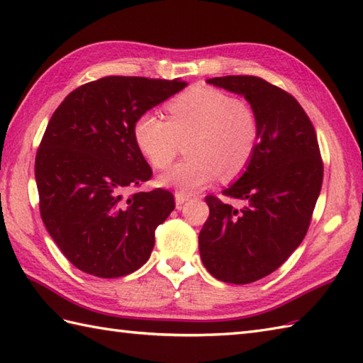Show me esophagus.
Masks as SVG:
<instances>
[{
    "label": "esophagus",
    "instance_id": "34e87169",
    "mask_svg": "<svg viewBox=\"0 0 363 363\" xmlns=\"http://www.w3.org/2000/svg\"><path fill=\"white\" fill-rule=\"evenodd\" d=\"M174 198H176V206L181 207L184 203H187L190 199V195H186V194H181V191H176L174 194Z\"/></svg>",
    "mask_w": 363,
    "mask_h": 363
}]
</instances>
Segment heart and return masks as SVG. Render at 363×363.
Masks as SVG:
<instances>
[{"label": "heart", "mask_w": 363, "mask_h": 363, "mask_svg": "<svg viewBox=\"0 0 363 363\" xmlns=\"http://www.w3.org/2000/svg\"><path fill=\"white\" fill-rule=\"evenodd\" d=\"M165 111L168 120L148 111L138 115L133 128L137 148L156 169L172 165L181 143L187 142L189 159L162 174V186L194 194L221 172L233 179L250 167L260 125L248 101L211 86H195L168 101Z\"/></svg>", "instance_id": "heart-1"}]
</instances>
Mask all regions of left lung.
I'll list each match as a JSON object with an SVG mask.
<instances>
[{"label":"left lung","mask_w":363,"mask_h":363,"mask_svg":"<svg viewBox=\"0 0 363 363\" xmlns=\"http://www.w3.org/2000/svg\"><path fill=\"white\" fill-rule=\"evenodd\" d=\"M207 82L248 99L260 138L246 172L223 190L243 207L206 196L209 218L199 233V254L218 281L251 284L279 268L307 234L323 184L318 138L295 96L259 76Z\"/></svg>","instance_id":"obj_1"}]
</instances>
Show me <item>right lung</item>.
<instances>
[{
    "label": "right lung",
    "mask_w": 363,
    "mask_h": 363,
    "mask_svg": "<svg viewBox=\"0 0 363 363\" xmlns=\"http://www.w3.org/2000/svg\"><path fill=\"white\" fill-rule=\"evenodd\" d=\"M187 87L181 79L106 76L54 111L35 154L40 217L72 264L104 279L140 268L174 209L165 189L133 191L152 169L137 148L138 115Z\"/></svg>",
    "instance_id": "1"
}]
</instances>
